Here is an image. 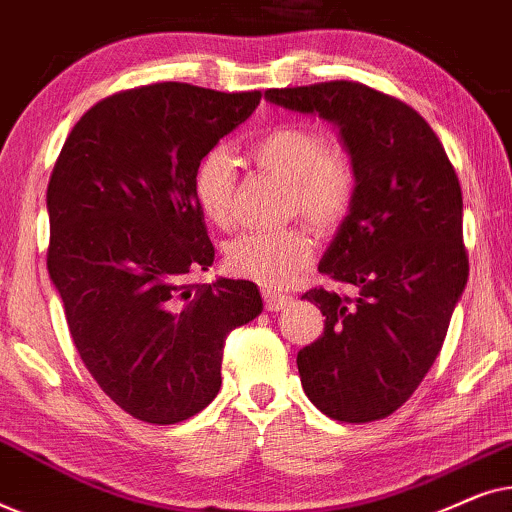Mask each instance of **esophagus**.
<instances>
[{
  "label": "esophagus",
  "instance_id": "esophagus-1",
  "mask_svg": "<svg viewBox=\"0 0 512 512\" xmlns=\"http://www.w3.org/2000/svg\"><path fill=\"white\" fill-rule=\"evenodd\" d=\"M263 300H265V307H268L270 312H279L284 310V307L291 305V296H286L282 291H272V289H263Z\"/></svg>",
  "mask_w": 512,
  "mask_h": 512
}]
</instances>
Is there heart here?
Segmentation results:
<instances>
[{
  "mask_svg": "<svg viewBox=\"0 0 512 512\" xmlns=\"http://www.w3.org/2000/svg\"><path fill=\"white\" fill-rule=\"evenodd\" d=\"M251 160L261 170L289 181V209L317 230H331L352 205L356 172L340 149H326L321 132L305 125H277L251 144ZM233 158L223 149L207 151L193 177L202 216L226 228L233 221ZM312 240L303 228L254 230L226 247V268L263 286H284L312 261Z\"/></svg>",
  "mask_w": 512,
  "mask_h": 512,
  "instance_id": "heart-1",
  "label": "heart"
}]
</instances>
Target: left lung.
Returning a JSON list of instances; mask_svg holds the SVG:
<instances>
[{
	"mask_svg": "<svg viewBox=\"0 0 512 512\" xmlns=\"http://www.w3.org/2000/svg\"><path fill=\"white\" fill-rule=\"evenodd\" d=\"M265 100L333 123L356 172L352 205L319 261L356 296H303L326 321L298 352L300 382L338 422L384 419L429 373L466 289L459 179L431 125L363 83L272 88Z\"/></svg>",
	"mask_w": 512,
	"mask_h": 512,
	"instance_id": "8db88e82",
	"label": "left lung"
}]
</instances>
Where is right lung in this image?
I'll return each instance as SVG.
<instances>
[{
	"label": "right lung",
	"mask_w": 512,
	"mask_h": 512,
	"mask_svg": "<svg viewBox=\"0 0 512 512\" xmlns=\"http://www.w3.org/2000/svg\"><path fill=\"white\" fill-rule=\"evenodd\" d=\"M261 93L153 83L97 102L48 181V275L100 389L128 415L177 424L221 389L226 335L263 312L247 279L188 284L214 263L198 163Z\"/></svg>",
	"instance_id": "obj_1"
}]
</instances>
